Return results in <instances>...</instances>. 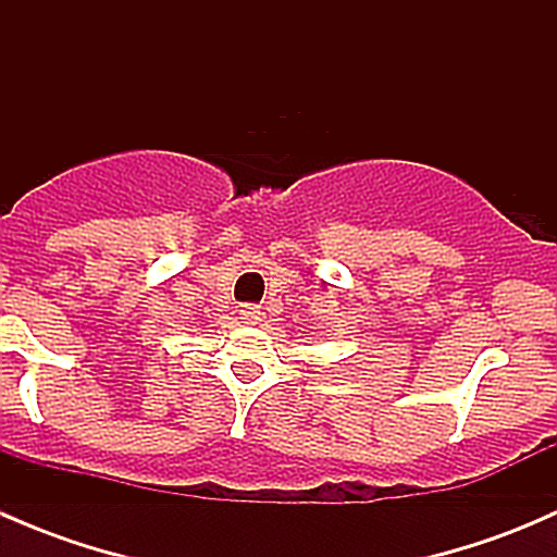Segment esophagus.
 <instances>
[{"label":"esophagus","instance_id":"34e87169","mask_svg":"<svg viewBox=\"0 0 557 557\" xmlns=\"http://www.w3.org/2000/svg\"><path fill=\"white\" fill-rule=\"evenodd\" d=\"M261 318H263V312L258 310V307H252V305H245L243 310H239V320H243V323H247V325L261 323Z\"/></svg>","mask_w":557,"mask_h":557}]
</instances>
